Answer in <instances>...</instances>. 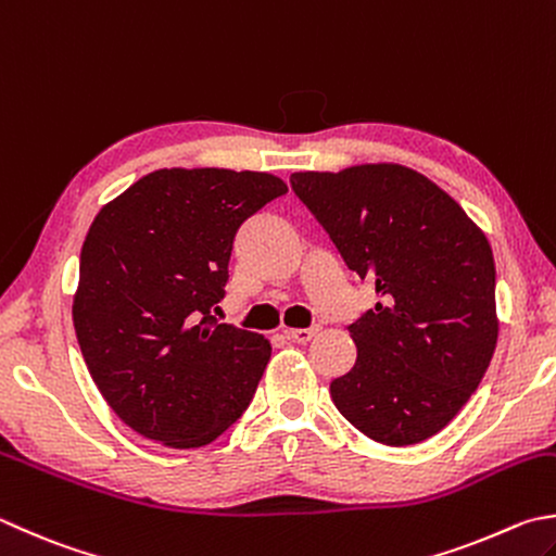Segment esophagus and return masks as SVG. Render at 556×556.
<instances>
[{"label":"esophagus","instance_id":"34e87169","mask_svg":"<svg viewBox=\"0 0 556 556\" xmlns=\"http://www.w3.org/2000/svg\"><path fill=\"white\" fill-rule=\"evenodd\" d=\"M317 331H319L317 327H312V329H282V333H286V339L288 341H295V343H307Z\"/></svg>","mask_w":556,"mask_h":556}]
</instances>
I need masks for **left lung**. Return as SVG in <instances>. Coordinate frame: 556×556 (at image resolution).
I'll return each mask as SVG.
<instances>
[{"mask_svg":"<svg viewBox=\"0 0 556 556\" xmlns=\"http://www.w3.org/2000/svg\"><path fill=\"white\" fill-rule=\"evenodd\" d=\"M290 186L380 302L349 324L353 368L331 400L361 433L414 445L453 421L498 339L486 235L443 188L402 164L298 172Z\"/></svg>","mask_w":556,"mask_h":556,"instance_id":"8db88e82","label":"left lung"}]
</instances>
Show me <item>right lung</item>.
<instances>
[{
	"label": "right lung",
	"instance_id": "right-lung-1",
	"mask_svg": "<svg viewBox=\"0 0 556 556\" xmlns=\"http://www.w3.org/2000/svg\"><path fill=\"white\" fill-rule=\"evenodd\" d=\"M286 193L264 172L160 169L93 217L72 319L93 382L132 431L201 447L247 412L270 343L213 309L239 227Z\"/></svg>",
	"mask_w": 556,
	"mask_h": 556
}]
</instances>
